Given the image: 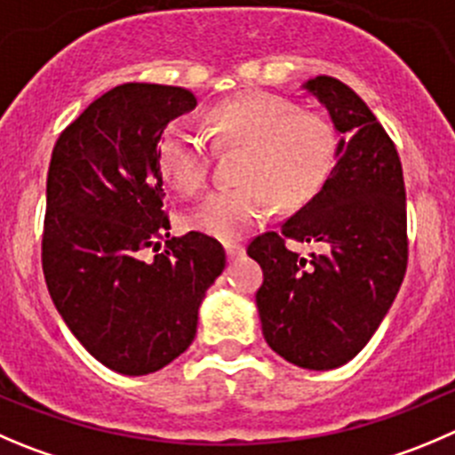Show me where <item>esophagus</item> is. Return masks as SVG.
<instances>
[{
  "instance_id": "obj_1",
  "label": "esophagus",
  "mask_w": 455,
  "mask_h": 455,
  "mask_svg": "<svg viewBox=\"0 0 455 455\" xmlns=\"http://www.w3.org/2000/svg\"><path fill=\"white\" fill-rule=\"evenodd\" d=\"M243 252H245V248L241 243H232V241H228V243H225V254H228V259H236V257H241Z\"/></svg>"
}]
</instances>
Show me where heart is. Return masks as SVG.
<instances>
[{"instance_id": "heart-1", "label": "heart", "mask_w": 455, "mask_h": 455, "mask_svg": "<svg viewBox=\"0 0 455 455\" xmlns=\"http://www.w3.org/2000/svg\"><path fill=\"white\" fill-rule=\"evenodd\" d=\"M207 136L219 149H243L236 176L243 183L210 194L188 223L232 241L261 223L275 207L308 201L326 180L337 151L335 124L319 111L297 109L281 95L248 91L207 114ZM163 176L183 194H196L210 176V145L188 123H172L158 145Z\"/></svg>"}]
</instances>
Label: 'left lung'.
Returning <instances> with one entry per match:
<instances>
[{
	"instance_id": "8db88e82",
	"label": "left lung",
	"mask_w": 455,
	"mask_h": 455,
	"mask_svg": "<svg viewBox=\"0 0 455 455\" xmlns=\"http://www.w3.org/2000/svg\"><path fill=\"white\" fill-rule=\"evenodd\" d=\"M304 89L339 133L335 167L248 254L263 270L257 308L267 346L290 364L331 371L364 348L400 290L409 259L406 192L395 145L360 95L328 76ZM285 238L324 250L304 259L284 248Z\"/></svg>"
}]
</instances>
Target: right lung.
I'll return each mask as SVG.
<instances>
[{
    "mask_svg": "<svg viewBox=\"0 0 455 455\" xmlns=\"http://www.w3.org/2000/svg\"><path fill=\"white\" fill-rule=\"evenodd\" d=\"M194 107L180 86H114L60 133L51 156L46 285L68 331L116 373H154L185 353L203 297L225 267L223 245L201 232L160 250L170 219L158 145Z\"/></svg>",
    "mask_w": 455,
    "mask_h": 455,
    "instance_id": "right-lung-1",
    "label": "right lung"
}]
</instances>
